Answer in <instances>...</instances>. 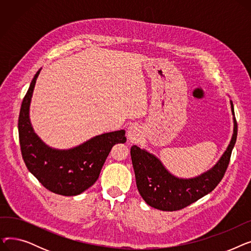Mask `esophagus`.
I'll return each mask as SVG.
<instances>
[{
  "label": "esophagus",
  "instance_id": "1",
  "mask_svg": "<svg viewBox=\"0 0 251 251\" xmlns=\"http://www.w3.org/2000/svg\"><path fill=\"white\" fill-rule=\"evenodd\" d=\"M141 134H142V131H141L140 127L137 125H131L128 128L127 136L131 142H137L140 139Z\"/></svg>",
  "mask_w": 251,
  "mask_h": 251
}]
</instances>
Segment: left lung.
Returning <instances> with one entry per match:
<instances>
[{"mask_svg":"<svg viewBox=\"0 0 251 251\" xmlns=\"http://www.w3.org/2000/svg\"><path fill=\"white\" fill-rule=\"evenodd\" d=\"M231 109L234 114L233 102ZM237 123L234 119V133L227 151L217 165L204 174L192 179H179L171 175L159 159L136 146L131 147L130 154L135 173L137 189L149 205L174 212L212 192L223 179L229 166L232 150L237 139Z\"/></svg>","mask_w":251,"mask_h":251,"instance_id":"1","label":"left lung"}]
</instances>
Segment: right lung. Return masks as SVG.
Segmentation results:
<instances>
[{"mask_svg":"<svg viewBox=\"0 0 251 251\" xmlns=\"http://www.w3.org/2000/svg\"><path fill=\"white\" fill-rule=\"evenodd\" d=\"M38 70L22 100L18 132L21 154L29 172L48 190L65 196L80 194L98 180L112 148L126 142L125 131L104 133L69 151L52 150L37 137L29 121V104Z\"/></svg>","mask_w":251,"mask_h":251,"instance_id":"right-lung-1","label":"right lung"}]
</instances>
